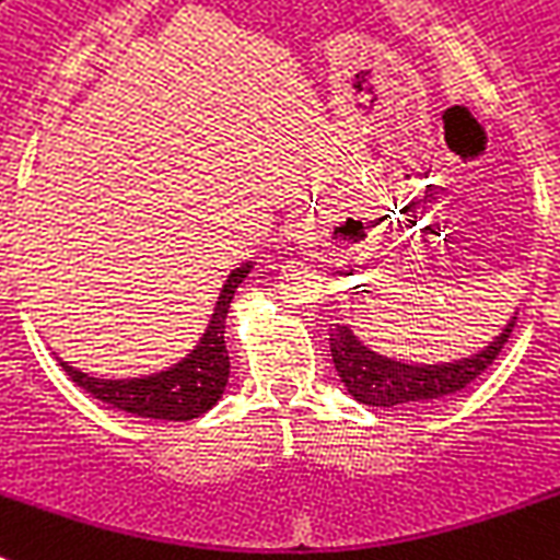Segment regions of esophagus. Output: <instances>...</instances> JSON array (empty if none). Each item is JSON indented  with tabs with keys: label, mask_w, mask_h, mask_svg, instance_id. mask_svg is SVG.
I'll use <instances>...</instances> for the list:
<instances>
[{
	"label": "esophagus",
	"mask_w": 560,
	"mask_h": 560,
	"mask_svg": "<svg viewBox=\"0 0 560 560\" xmlns=\"http://www.w3.org/2000/svg\"><path fill=\"white\" fill-rule=\"evenodd\" d=\"M288 238L290 242H304V238H307V228H304V224H293L288 233Z\"/></svg>",
	"instance_id": "1"
}]
</instances>
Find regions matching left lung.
Segmentation results:
<instances>
[{
    "mask_svg": "<svg viewBox=\"0 0 560 560\" xmlns=\"http://www.w3.org/2000/svg\"><path fill=\"white\" fill-rule=\"evenodd\" d=\"M515 318L518 313L476 355L450 361V364H404V361L387 359L359 341L350 327L336 324L330 332L332 364L347 393L368 407H421V404L447 401L476 382L498 359V352L504 350L506 338L515 327Z\"/></svg>",
    "mask_w": 560,
    "mask_h": 560,
    "instance_id": "1",
    "label": "left lung"
}]
</instances>
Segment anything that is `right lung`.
I'll return each mask as SVG.
<instances>
[{
  "label": "right lung",
  "instance_id": "right-lung-1",
  "mask_svg": "<svg viewBox=\"0 0 560 560\" xmlns=\"http://www.w3.org/2000/svg\"><path fill=\"white\" fill-rule=\"evenodd\" d=\"M250 267L253 265L247 261V265L230 272L201 341L196 345V350H190L187 359L173 364L171 370L144 375V378L110 382V378H93L88 373H79V370L70 368L68 361H59V364L93 398L110 404L116 410L130 412V416L162 418V421L199 418L201 412H208L222 398L224 387H228L230 355L228 345H224V318H228L233 293L247 279Z\"/></svg>",
  "mask_w": 560,
  "mask_h": 560
}]
</instances>
